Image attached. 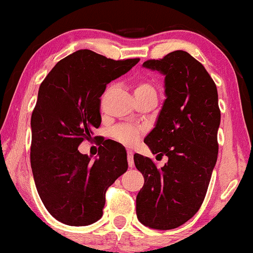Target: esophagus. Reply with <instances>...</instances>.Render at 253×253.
I'll list each match as a JSON object with an SVG mask.
<instances>
[{
  "mask_svg": "<svg viewBox=\"0 0 253 253\" xmlns=\"http://www.w3.org/2000/svg\"><path fill=\"white\" fill-rule=\"evenodd\" d=\"M127 162H129V167H133V153L131 150H127Z\"/></svg>",
  "mask_w": 253,
  "mask_h": 253,
  "instance_id": "1",
  "label": "esophagus"
}]
</instances>
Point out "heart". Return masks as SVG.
Segmentation results:
<instances>
[{"label":"heart","instance_id":"b5f03b06","mask_svg":"<svg viewBox=\"0 0 253 253\" xmlns=\"http://www.w3.org/2000/svg\"><path fill=\"white\" fill-rule=\"evenodd\" d=\"M135 96H143V94L154 93L156 94L155 87L147 80H138L133 86ZM144 130L141 126H130V124H122V126H115L111 130V136L118 143L126 145V147H132L141 139L143 136Z\"/></svg>","mask_w":253,"mask_h":253}]
</instances>
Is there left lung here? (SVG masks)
I'll return each instance as SVG.
<instances>
[{
    "label": "left lung",
    "mask_w": 253,
    "mask_h": 253,
    "mask_svg": "<svg viewBox=\"0 0 253 253\" xmlns=\"http://www.w3.org/2000/svg\"><path fill=\"white\" fill-rule=\"evenodd\" d=\"M143 66L165 76L167 97L144 143L168 162L159 169L149 157L133 155L144 176L136 214L145 226L171 230L198 212L209 188L219 149L218 91L203 64L185 50Z\"/></svg>",
    "instance_id": "left-lung-1"
}]
</instances>
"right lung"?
Returning a JSON list of instances; mask_svg holds the SVG:
<instances>
[{"label":"right lung","mask_w":253,"mask_h":253,"mask_svg":"<svg viewBox=\"0 0 253 253\" xmlns=\"http://www.w3.org/2000/svg\"><path fill=\"white\" fill-rule=\"evenodd\" d=\"M138 61L80 49L61 59L41 83L31 120V166L44 207L62 224L86 226L99 220L106 189L126 171L123 145L105 141L94 161L78 147L100 126L106 85Z\"/></svg>","instance_id":"1"}]
</instances>
